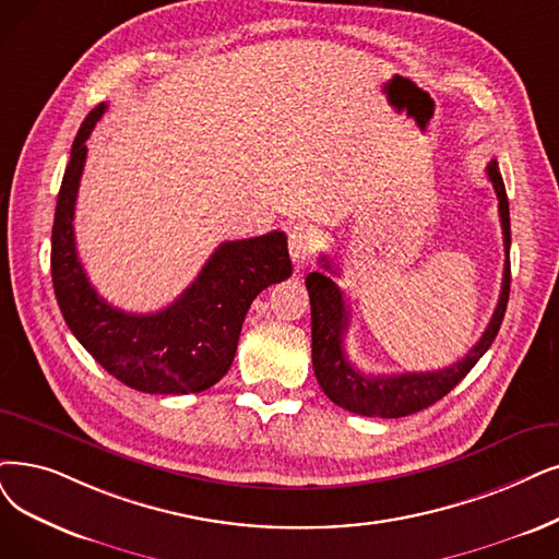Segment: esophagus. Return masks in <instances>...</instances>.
I'll return each instance as SVG.
<instances>
[{
  "instance_id": "1",
  "label": "esophagus",
  "mask_w": 559,
  "mask_h": 559,
  "mask_svg": "<svg viewBox=\"0 0 559 559\" xmlns=\"http://www.w3.org/2000/svg\"><path fill=\"white\" fill-rule=\"evenodd\" d=\"M319 242H321V234L314 227L294 225L288 229V252H292V259L298 265H302L311 254L317 252Z\"/></svg>"
}]
</instances>
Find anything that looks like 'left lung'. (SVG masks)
<instances>
[{
	"instance_id": "left-lung-1",
	"label": "left lung",
	"mask_w": 559,
	"mask_h": 559,
	"mask_svg": "<svg viewBox=\"0 0 559 559\" xmlns=\"http://www.w3.org/2000/svg\"><path fill=\"white\" fill-rule=\"evenodd\" d=\"M488 181L493 183L498 194V211L504 236V273H502V292L498 307L493 311L488 328L481 340L467 350L459 362L438 369V371H419V373H392V376H365L357 371L346 357L344 334L348 328V309L344 302L342 288L325 273H309L305 284L311 302V362L314 373L325 396L348 413L365 417H406L433 406L444 394L452 392L467 376L479 357L493 344L496 334L502 325L509 284H511V263H509V245H511V225H509V199L504 190L502 174L498 160L486 165ZM321 263L325 271L337 275V267L323 254Z\"/></svg>"
}]
</instances>
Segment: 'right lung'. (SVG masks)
I'll list each match as a JSON object with an SVG mask.
<instances>
[{"mask_svg": "<svg viewBox=\"0 0 559 559\" xmlns=\"http://www.w3.org/2000/svg\"><path fill=\"white\" fill-rule=\"evenodd\" d=\"M105 109L96 105L82 121L57 197L50 263L59 309L78 342L123 385L148 394L204 392L229 371L252 300L292 277L286 236L222 242L186 292L155 314L111 307L88 282L73 231L86 140Z\"/></svg>", "mask_w": 559, "mask_h": 559, "instance_id": "obj_1", "label": "right lung"}]
</instances>
